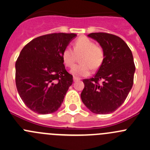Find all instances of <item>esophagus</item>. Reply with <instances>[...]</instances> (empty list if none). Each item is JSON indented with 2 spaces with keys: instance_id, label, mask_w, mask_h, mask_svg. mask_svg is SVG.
Returning a JSON list of instances; mask_svg holds the SVG:
<instances>
[{
  "instance_id": "1",
  "label": "esophagus",
  "mask_w": 150,
  "mask_h": 150,
  "mask_svg": "<svg viewBox=\"0 0 150 150\" xmlns=\"http://www.w3.org/2000/svg\"><path fill=\"white\" fill-rule=\"evenodd\" d=\"M80 78H78V77L77 76H73V81H80Z\"/></svg>"
}]
</instances>
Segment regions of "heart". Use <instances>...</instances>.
I'll return each instance as SVG.
<instances>
[{
  "mask_svg": "<svg viewBox=\"0 0 150 150\" xmlns=\"http://www.w3.org/2000/svg\"><path fill=\"white\" fill-rule=\"evenodd\" d=\"M81 55V64L75 65L71 69L72 74L75 76H87L91 73V68L98 69L104 61V53L102 47L95 44L93 40L84 36L75 40L74 48L66 46L62 54L63 62L67 67H72L78 56Z\"/></svg>",
  "mask_w": 150,
  "mask_h": 150,
  "instance_id": "1",
  "label": "heart"
}]
</instances>
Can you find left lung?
Listing matches in <instances>:
<instances>
[{
	"label": "left lung",
	"instance_id": "8db88e82",
	"mask_svg": "<svg viewBox=\"0 0 150 150\" xmlns=\"http://www.w3.org/2000/svg\"><path fill=\"white\" fill-rule=\"evenodd\" d=\"M88 37L102 47L104 61L93 78L83 79L81 99L96 114H109L122 105L134 83L135 64L131 49L122 39L107 33Z\"/></svg>",
	"mask_w": 150,
	"mask_h": 150
}]
</instances>
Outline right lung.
<instances>
[{"label":"right lung","mask_w":150,"mask_h":150,"mask_svg":"<svg viewBox=\"0 0 150 150\" xmlns=\"http://www.w3.org/2000/svg\"><path fill=\"white\" fill-rule=\"evenodd\" d=\"M75 33H51L35 38L21 51L16 59L15 81L25 105L38 114L57 111L72 84L62 54Z\"/></svg>","instance_id":"right-lung-1"}]
</instances>
